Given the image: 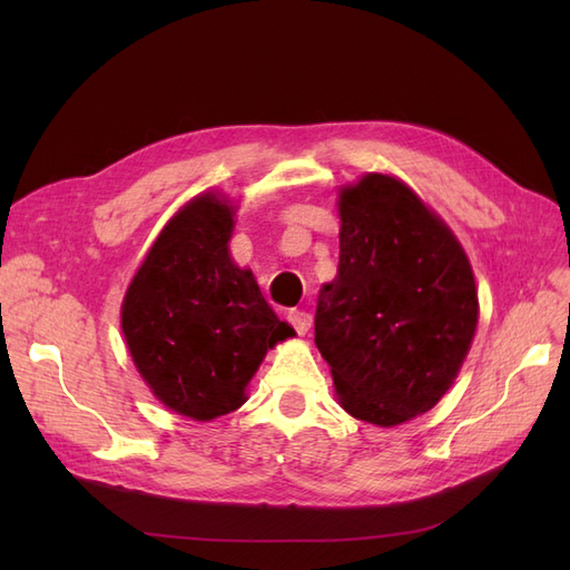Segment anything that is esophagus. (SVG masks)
I'll use <instances>...</instances> for the list:
<instances>
[{
	"label": "esophagus",
	"instance_id": "esophagus-1",
	"mask_svg": "<svg viewBox=\"0 0 570 570\" xmlns=\"http://www.w3.org/2000/svg\"><path fill=\"white\" fill-rule=\"evenodd\" d=\"M287 321H289V325L295 327V331H297L299 335H306L308 331H312V323H314L312 314H308V312H299V308H292V312L287 314Z\"/></svg>",
	"mask_w": 570,
	"mask_h": 570
}]
</instances>
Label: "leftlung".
<instances>
[{"mask_svg": "<svg viewBox=\"0 0 570 570\" xmlns=\"http://www.w3.org/2000/svg\"><path fill=\"white\" fill-rule=\"evenodd\" d=\"M340 266L316 306V347L342 409L381 428L433 409L478 325L473 268L454 233L402 180L340 189Z\"/></svg>", "mask_w": 570, "mask_h": 570, "instance_id": "8db88e82", "label": "left lung"}]
</instances>
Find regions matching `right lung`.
<instances>
[{"mask_svg": "<svg viewBox=\"0 0 570 570\" xmlns=\"http://www.w3.org/2000/svg\"><path fill=\"white\" fill-rule=\"evenodd\" d=\"M233 206L195 197L166 223L120 306L128 352L154 396L193 421L245 404L275 344L295 335L228 252Z\"/></svg>", "mask_w": 570, "mask_h": 570, "instance_id": "right-lung-1", "label": "right lung"}]
</instances>
